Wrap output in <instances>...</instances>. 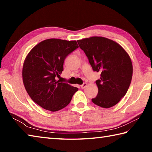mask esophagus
I'll return each mask as SVG.
<instances>
[{"instance_id": "34e87169", "label": "esophagus", "mask_w": 152, "mask_h": 152, "mask_svg": "<svg viewBox=\"0 0 152 152\" xmlns=\"http://www.w3.org/2000/svg\"><path fill=\"white\" fill-rule=\"evenodd\" d=\"M86 86H87V83H86V82H84V84H82V85H80V87H81V88H84Z\"/></svg>"}]
</instances>
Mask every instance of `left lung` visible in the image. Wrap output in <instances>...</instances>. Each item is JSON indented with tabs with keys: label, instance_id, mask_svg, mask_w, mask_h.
I'll use <instances>...</instances> for the list:
<instances>
[{
	"label": "left lung",
	"instance_id": "8db88e82",
	"mask_svg": "<svg viewBox=\"0 0 152 152\" xmlns=\"http://www.w3.org/2000/svg\"><path fill=\"white\" fill-rule=\"evenodd\" d=\"M88 59L92 70L101 73L96 84L95 104L110 108L127 93L132 82L133 66L131 58L119 43L103 37H91L77 41Z\"/></svg>",
	"mask_w": 152,
	"mask_h": 152
}]
</instances>
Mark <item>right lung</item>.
I'll list each match as a JSON object with an SVG mask.
<instances>
[{"label": "right lung", "mask_w": 152, "mask_h": 152, "mask_svg": "<svg viewBox=\"0 0 152 152\" xmlns=\"http://www.w3.org/2000/svg\"><path fill=\"white\" fill-rule=\"evenodd\" d=\"M78 48L76 41L48 39L28 53L23 67V81L28 94L44 109L54 112L70 103L78 88L57 80L64 61Z\"/></svg>", "instance_id": "add662e5"}]
</instances>
